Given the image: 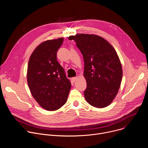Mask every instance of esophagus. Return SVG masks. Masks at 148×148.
Instances as JSON below:
<instances>
[{
    "instance_id": "esophagus-1",
    "label": "esophagus",
    "mask_w": 148,
    "mask_h": 148,
    "mask_svg": "<svg viewBox=\"0 0 148 148\" xmlns=\"http://www.w3.org/2000/svg\"><path fill=\"white\" fill-rule=\"evenodd\" d=\"M78 79V77H73V78H72V80L74 82V81H77V79Z\"/></svg>"
}]
</instances>
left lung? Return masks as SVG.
Listing matches in <instances>:
<instances>
[{
  "label": "left lung",
  "instance_id": "8db88e82",
  "mask_svg": "<svg viewBox=\"0 0 148 148\" xmlns=\"http://www.w3.org/2000/svg\"><path fill=\"white\" fill-rule=\"evenodd\" d=\"M69 39L76 42L83 56L86 101L96 108L108 106L118 94L122 78V65L115 50L108 41L95 34H77Z\"/></svg>",
  "mask_w": 148,
  "mask_h": 148
}]
</instances>
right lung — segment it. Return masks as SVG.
Returning <instances> with one entry per match:
<instances>
[{"mask_svg":"<svg viewBox=\"0 0 148 148\" xmlns=\"http://www.w3.org/2000/svg\"><path fill=\"white\" fill-rule=\"evenodd\" d=\"M64 38L46 40L31 54L27 80L31 94L40 106L55 111L67 101L71 84L57 60V53Z\"/></svg>","mask_w":148,"mask_h":148,"instance_id":"1","label":"right lung"}]
</instances>
